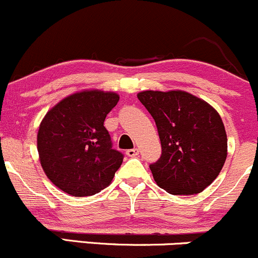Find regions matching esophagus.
Listing matches in <instances>:
<instances>
[{"label": "esophagus", "mask_w": 258, "mask_h": 258, "mask_svg": "<svg viewBox=\"0 0 258 258\" xmlns=\"http://www.w3.org/2000/svg\"><path fill=\"white\" fill-rule=\"evenodd\" d=\"M138 153H140V151H138V148H134V150H128L126 151V154L128 157H136L138 156Z\"/></svg>", "instance_id": "1"}]
</instances>
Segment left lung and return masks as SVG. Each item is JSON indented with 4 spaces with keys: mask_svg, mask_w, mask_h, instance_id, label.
<instances>
[{
    "mask_svg": "<svg viewBox=\"0 0 258 258\" xmlns=\"http://www.w3.org/2000/svg\"><path fill=\"white\" fill-rule=\"evenodd\" d=\"M137 97L153 117L161 140V158L150 165L156 183L173 195L204 190L227 156L226 131L218 111L181 90H147Z\"/></svg>",
    "mask_w": 258,
    "mask_h": 258,
    "instance_id": "8db88e82",
    "label": "left lung"
}]
</instances>
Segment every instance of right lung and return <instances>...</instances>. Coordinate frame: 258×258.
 I'll use <instances>...</instances> for the list:
<instances>
[{"label":"right lung","instance_id":"right-lung-1","mask_svg":"<svg viewBox=\"0 0 258 258\" xmlns=\"http://www.w3.org/2000/svg\"><path fill=\"white\" fill-rule=\"evenodd\" d=\"M118 100L111 91H79L59 101L40 122V164L60 190L90 197L110 185L123 154L112 148L104 121Z\"/></svg>","mask_w":258,"mask_h":258}]
</instances>
